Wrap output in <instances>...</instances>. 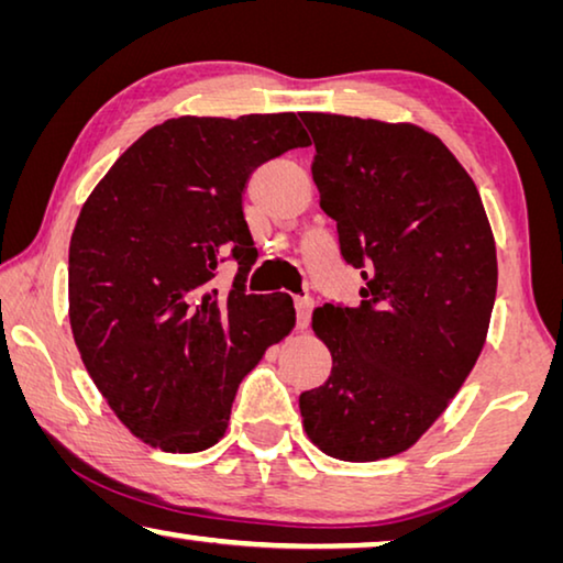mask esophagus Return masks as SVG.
Instances as JSON below:
<instances>
[{"mask_svg": "<svg viewBox=\"0 0 563 563\" xmlns=\"http://www.w3.org/2000/svg\"><path fill=\"white\" fill-rule=\"evenodd\" d=\"M310 310H313V300L310 298H296V316H298V328H308L310 323Z\"/></svg>", "mask_w": 563, "mask_h": 563, "instance_id": "34e87169", "label": "esophagus"}]
</instances>
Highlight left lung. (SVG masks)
<instances>
[{
    "label": "left lung",
    "mask_w": 563,
    "mask_h": 563,
    "mask_svg": "<svg viewBox=\"0 0 563 563\" xmlns=\"http://www.w3.org/2000/svg\"><path fill=\"white\" fill-rule=\"evenodd\" d=\"M300 118L316 142L320 208L365 280L361 306L313 310L333 368L300 394L302 428L333 459H390L439 421L484 351L496 240L476 183L433 132L328 112Z\"/></svg>",
    "instance_id": "1"
}]
</instances>
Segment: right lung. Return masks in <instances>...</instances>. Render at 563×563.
<instances>
[{
	"label": "right lung",
	"instance_id": "add662e5",
	"mask_svg": "<svg viewBox=\"0 0 563 563\" xmlns=\"http://www.w3.org/2000/svg\"><path fill=\"white\" fill-rule=\"evenodd\" d=\"M310 137L296 112L165 120L89 192L69 240V325L107 406L167 453L216 445L240 380L296 325L288 292L245 290L243 216L255 167ZM239 261L225 297L217 265Z\"/></svg>",
	"mask_w": 563,
	"mask_h": 563
}]
</instances>
